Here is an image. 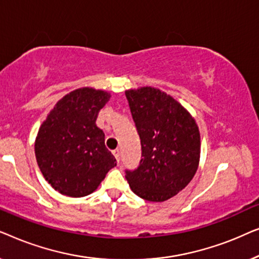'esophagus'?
Here are the masks:
<instances>
[{"instance_id": "34e87169", "label": "esophagus", "mask_w": 259, "mask_h": 259, "mask_svg": "<svg viewBox=\"0 0 259 259\" xmlns=\"http://www.w3.org/2000/svg\"><path fill=\"white\" fill-rule=\"evenodd\" d=\"M113 154H114L115 159H116V160H118V162H119V160H120V151L118 150V148H116V150L113 151Z\"/></svg>"}]
</instances>
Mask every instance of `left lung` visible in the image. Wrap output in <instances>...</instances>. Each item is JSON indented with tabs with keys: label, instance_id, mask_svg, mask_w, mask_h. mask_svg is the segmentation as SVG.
<instances>
[{
	"label": "left lung",
	"instance_id": "left-lung-1",
	"mask_svg": "<svg viewBox=\"0 0 259 259\" xmlns=\"http://www.w3.org/2000/svg\"><path fill=\"white\" fill-rule=\"evenodd\" d=\"M141 143L138 168L126 171L131 190L148 201H165L185 189L200 158V133L192 115L158 88L125 92Z\"/></svg>",
	"mask_w": 259,
	"mask_h": 259
}]
</instances>
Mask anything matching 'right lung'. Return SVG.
<instances>
[{"instance_id": "1", "label": "right lung", "mask_w": 259, "mask_h": 259, "mask_svg": "<svg viewBox=\"0 0 259 259\" xmlns=\"http://www.w3.org/2000/svg\"><path fill=\"white\" fill-rule=\"evenodd\" d=\"M109 98L107 92L91 87L70 92L56 102L38 128L37 165L45 179L63 196H88L116 166L114 155L105 146V133L95 123Z\"/></svg>"}]
</instances>
